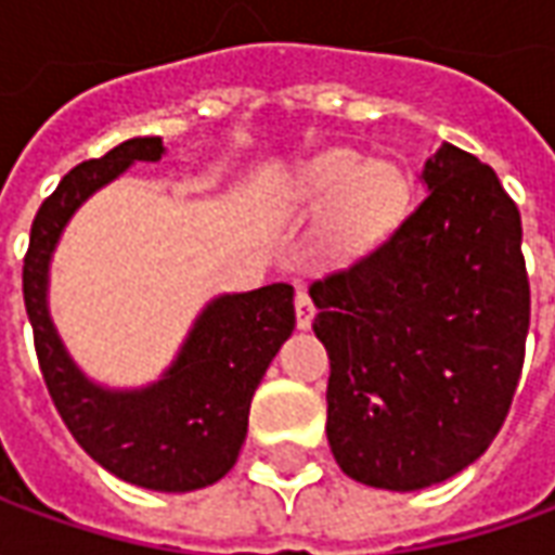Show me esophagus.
Returning a JSON list of instances; mask_svg holds the SVG:
<instances>
[{
  "mask_svg": "<svg viewBox=\"0 0 555 555\" xmlns=\"http://www.w3.org/2000/svg\"><path fill=\"white\" fill-rule=\"evenodd\" d=\"M294 312H297V326H300V330H309V326H312L314 302L306 291H297V297H294Z\"/></svg>",
  "mask_w": 555,
  "mask_h": 555,
  "instance_id": "obj_1",
  "label": "esophagus"
}]
</instances>
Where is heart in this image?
<instances>
[{"instance_id": "1", "label": "heart", "mask_w": 555, "mask_h": 555, "mask_svg": "<svg viewBox=\"0 0 555 555\" xmlns=\"http://www.w3.org/2000/svg\"><path fill=\"white\" fill-rule=\"evenodd\" d=\"M302 195L326 205L321 253L330 261H353L377 249L398 229L410 202L408 175L392 159H365L360 151L336 147L300 171Z\"/></svg>"}]
</instances>
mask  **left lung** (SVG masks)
Masks as SVG:
<instances>
[{"label":"left lung","mask_w":555,"mask_h":555,"mask_svg":"<svg viewBox=\"0 0 555 555\" xmlns=\"http://www.w3.org/2000/svg\"><path fill=\"white\" fill-rule=\"evenodd\" d=\"M425 198L357 264L318 279L326 440L369 488L422 490L478 461L512 408L529 333L520 210L496 171L442 142Z\"/></svg>","instance_id":"8db88e82"}]
</instances>
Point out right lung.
I'll return each instance as SVG.
<instances>
[{
    "instance_id": "obj_1",
    "label": "right lung",
    "mask_w": 555,
    "mask_h": 555,
    "mask_svg": "<svg viewBox=\"0 0 555 555\" xmlns=\"http://www.w3.org/2000/svg\"><path fill=\"white\" fill-rule=\"evenodd\" d=\"M163 154V139L137 137L67 171L31 222L23 300L43 384L74 440L130 485L186 493L219 481L237 461L255 389L294 330V288L276 282L214 297L169 369L139 389L94 384L70 360L47 300L55 246L82 202L133 163H157Z\"/></svg>"
}]
</instances>
